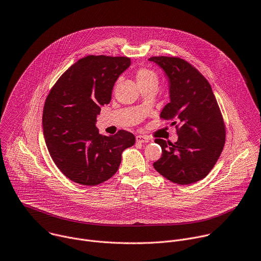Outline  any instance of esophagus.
<instances>
[{"label": "esophagus", "mask_w": 261, "mask_h": 261, "mask_svg": "<svg viewBox=\"0 0 261 261\" xmlns=\"http://www.w3.org/2000/svg\"><path fill=\"white\" fill-rule=\"evenodd\" d=\"M136 140H137L138 143H148V142L150 141V138H149L148 136H142V135H140V136H137V137H136Z\"/></svg>", "instance_id": "34e87169"}]
</instances>
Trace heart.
<instances>
[{
    "mask_svg": "<svg viewBox=\"0 0 261 261\" xmlns=\"http://www.w3.org/2000/svg\"><path fill=\"white\" fill-rule=\"evenodd\" d=\"M137 81L139 85L142 84H149V83H156L158 84V75H156L153 71L148 69H140L137 72Z\"/></svg>",
    "mask_w": 261,
    "mask_h": 261,
    "instance_id": "heart-1",
    "label": "heart"
}]
</instances>
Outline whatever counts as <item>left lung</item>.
<instances>
[{"instance_id": "left-lung-1", "label": "left lung", "mask_w": 261, "mask_h": 261, "mask_svg": "<svg viewBox=\"0 0 261 261\" xmlns=\"http://www.w3.org/2000/svg\"><path fill=\"white\" fill-rule=\"evenodd\" d=\"M169 82L170 102L161 118L174 121L178 141L156 139L162 158L154 169L168 180L187 185L203 179L214 168L225 143V125L218 102L207 80L179 58L152 57Z\"/></svg>"}]
</instances>
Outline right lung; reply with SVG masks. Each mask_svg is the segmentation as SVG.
Masks as SVG:
<instances>
[{
  "label": "right lung",
  "instance_id": "obj_1",
  "mask_svg": "<svg viewBox=\"0 0 261 261\" xmlns=\"http://www.w3.org/2000/svg\"><path fill=\"white\" fill-rule=\"evenodd\" d=\"M130 66L124 57L88 56L72 65L50 90L43 109V134L57 167L73 182L93 186L118 170L135 136L119 130L101 136L95 126L100 107L111 100L118 77Z\"/></svg>",
  "mask_w": 261,
  "mask_h": 261
}]
</instances>
